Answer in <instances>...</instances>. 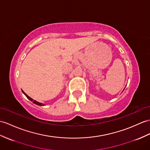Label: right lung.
<instances>
[{
  "mask_svg": "<svg viewBox=\"0 0 150 150\" xmlns=\"http://www.w3.org/2000/svg\"><path fill=\"white\" fill-rule=\"evenodd\" d=\"M22 92H23V93L25 94V96H26V97H27L28 98L29 100H31L32 102H33V103H34V104H37V105H44V104H42V103H38V102H37V101H35V100H33L32 98H30V97H28V96H27V95L26 93H25L23 92V91H22Z\"/></svg>",
  "mask_w": 150,
  "mask_h": 150,
  "instance_id": "right-lung-1",
  "label": "right lung"
}]
</instances>
